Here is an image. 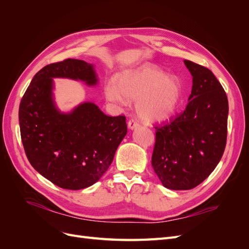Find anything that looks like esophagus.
<instances>
[{"mask_svg":"<svg viewBox=\"0 0 249 249\" xmlns=\"http://www.w3.org/2000/svg\"><path fill=\"white\" fill-rule=\"evenodd\" d=\"M140 125V123L138 122L137 119H134V118H132V119H130L129 120V123H127V126L130 127V129H135V127H137V126H139Z\"/></svg>","mask_w":249,"mask_h":249,"instance_id":"obj_1","label":"esophagus"}]
</instances>
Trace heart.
I'll return each instance as SVG.
<instances>
[{
    "label": "heart",
    "instance_id": "b5f03b06",
    "mask_svg": "<svg viewBox=\"0 0 249 249\" xmlns=\"http://www.w3.org/2000/svg\"><path fill=\"white\" fill-rule=\"evenodd\" d=\"M104 94L119 104L136 101L139 116L155 122L175 114L184 100V86L177 76H167L154 65H142L119 72L115 82L105 84Z\"/></svg>",
    "mask_w": 249,
    "mask_h": 249
}]
</instances>
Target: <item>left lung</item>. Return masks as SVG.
Instances as JSON below:
<instances>
[{
    "mask_svg": "<svg viewBox=\"0 0 249 249\" xmlns=\"http://www.w3.org/2000/svg\"><path fill=\"white\" fill-rule=\"evenodd\" d=\"M193 77L186 109L156 125L152 165L164 187L189 190L202 183L221 160L228 137L229 102L207 67L184 60Z\"/></svg>",
    "mask_w": 249,
    "mask_h": 249,
    "instance_id": "left-lung-1",
    "label": "left lung"
}]
</instances>
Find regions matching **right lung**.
<instances>
[{
  "label": "right lung",
  "mask_w": 249,
  "mask_h": 249,
  "mask_svg": "<svg viewBox=\"0 0 249 249\" xmlns=\"http://www.w3.org/2000/svg\"><path fill=\"white\" fill-rule=\"evenodd\" d=\"M58 77L89 85L97 81L92 65L83 60L65 59L44 66L20 101V137L36 171L60 188L80 190L93 185L109 168L127 132L125 116H108L93 103L62 114L52 99V78Z\"/></svg>",
  "instance_id": "1"
}]
</instances>
